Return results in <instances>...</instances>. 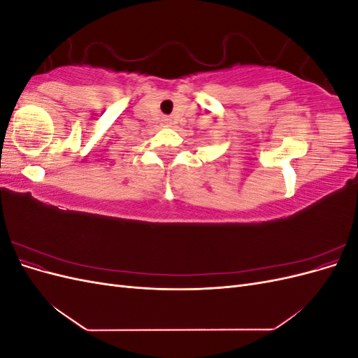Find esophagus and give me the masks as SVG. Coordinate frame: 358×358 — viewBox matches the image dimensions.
<instances>
[{
  "label": "esophagus",
  "instance_id": "esophagus-1",
  "mask_svg": "<svg viewBox=\"0 0 358 358\" xmlns=\"http://www.w3.org/2000/svg\"><path fill=\"white\" fill-rule=\"evenodd\" d=\"M166 121H169V119H166Z\"/></svg>",
  "mask_w": 358,
  "mask_h": 358
}]
</instances>
